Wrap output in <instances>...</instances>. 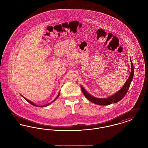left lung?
I'll list each match as a JSON object with an SVG mask.
<instances>
[{"label":"left lung","instance_id":"left-lung-1","mask_svg":"<svg viewBox=\"0 0 148 148\" xmlns=\"http://www.w3.org/2000/svg\"><path fill=\"white\" fill-rule=\"evenodd\" d=\"M130 61H131L130 63H131V68H132L130 74L128 77V79H127V82H125V84L124 85V86L118 92L107 98H97L92 97L90 94H89L85 90L84 88L81 85V89L85 97L87 98L88 100H89L92 103L96 104L97 105H100V106H108L112 103H116L119 101L120 100L123 98L126 95L134 76V66L132 63L131 59H130Z\"/></svg>","mask_w":148,"mask_h":148}]
</instances>
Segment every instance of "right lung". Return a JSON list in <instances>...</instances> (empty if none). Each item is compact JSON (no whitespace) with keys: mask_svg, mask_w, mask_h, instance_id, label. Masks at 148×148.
<instances>
[{"mask_svg":"<svg viewBox=\"0 0 148 148\" xmlns=\"http://www.w3.org/2000/svg\"><path fill=\"white\" fill-rule=\"evenodd\" d=\"M59 94H60V92H59V94H58V95H57V97H56V98H55V99H54V100H53V101H51V103H48V104H46V105H45V106H36V105H35V104H34V103H33V102H32L31 101H30V100H28V99H27L25 98H24V97L23 96H22V95H21V96H22V97H23V98L24 99H25V100H27V101H28V103H29L30 104H32V105H33V106H39V107H45V106H49L50 104H51V103H53V101H55V100H56V99L58 98L59 97Z\"/></svg>","mask_w":148,"mask_h":148,"instance_id":"right-lung-1","label":"right lung"}]
</instances>
